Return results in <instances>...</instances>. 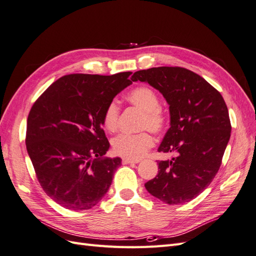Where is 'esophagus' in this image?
<instances>
[{
  "label": "esophagus",
  "mask_w": 256,
  "mask_h": 256,
  "mask_svg": "<svg viewBox=\"0 0 256 256\" xmlns=\"http://www.w3.org/2000/svg\"><path fill=\"white\" fill-rule=\"evenodd\" d=\"M122 162V164H138V161H136V160H131V159H126V158H124Z\"/></svg>",
  "instance_id": "esophagus-1"
}]
</instances>
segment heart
<instances>
[{
    "label": "heart",
    "mask_w": 256,
    "mask_h": 256,
    "mask_svg": "<svg viewBox=\"0 0 256 256\" xmlns=\"http://www.w3.org/2000/svg\"><path fill=\"white\" fill-rule=\"evenodd\" d=\"M128 102L143 112L140 129H148L154 134H160L166 127L168 116L160 108L157 92L147 86H138L127 95ZM120 106L116 100H111L102 113V126L108 132L118 131ZM154 146V138L147 131L138 134H120L114 138L112 148L120 157L138 160Z\"/></svg>",
    "instance_id": "b5f03b06"
}]
</instances>
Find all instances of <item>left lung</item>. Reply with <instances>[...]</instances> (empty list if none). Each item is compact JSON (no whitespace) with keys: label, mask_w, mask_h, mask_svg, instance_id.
<instances>
[{"label":"left lung","mask_w":256,"mask_h":256,"mask_svg":"<svg viewBox=\"0 0 256 256\" xmlns=\"http://www.w3.org/2000/svg\"><path fill=\"white\" fill-rule=\"evenodd\" d=\"M131 80L147 82L166 98L171 127L158 152L176 154L158 161V174L145 188L166 204L187 203L210 184L220 168L232 129L226 102L204 78L182 67L138 70Z\"/></svg>","instance_id":"obj_1"}]
</instances>
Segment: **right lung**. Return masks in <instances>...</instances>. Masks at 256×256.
I'll list each match as a JSON object with an SVG mask.
<instances>
[{
  "label": "right lung",
  "mask_w": 256,
  "mask_h": 256,
  "mask_svg": "<svg viewBox=\"0 0 256 256\" xmlns=\"http://www.w3.org/2000/svg\"><path fill=\"white\" fill-rule=\"evenodd\" d=\"M131 74L64 76L30 109L28 154L42 188L60 206L86 210L109 190L122 160L104 158L110 143L102 129V113L132 83Z\"/></svg>",
  "instance_id": "add662e5"
}]
</instances>
